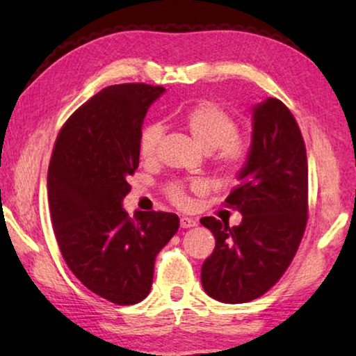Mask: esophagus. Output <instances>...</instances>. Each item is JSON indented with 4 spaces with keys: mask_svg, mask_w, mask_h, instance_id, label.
<instances>
[{
    "mask_svg": "<svg viewBox=\"0 0 356 356\" xmlns=\"http://www.w3.org/2000/svg\"><path fill=\"white\" fill-rule=\"evenodd\" d=\"M195 226H197V221L195 218H190V216H182V218H180V227L188 229Z\"/></svg>",
    "mask_w": 356,
    "mask_h": 356,
    "instance_id": "34e87169",
    "label": "esophagus"
}]
</instances>
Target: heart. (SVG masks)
<instances>
[{
	"mask_svg": "<svg viewBox=\"0 0 356 356\" xmlns=\"http://www.w3.org/2000/svg\"><path fill=\"white\" fill-rule=\"evenodd\" d=\"M185 127L201 149L206 152L215 150V159L222 170H237L246 159V143L237 135V120L213 102H201L191 108L185 118ZM161 136L163 127L160 124H152L143 130L140 136V154L143 159H154ZM166 193L177 206H185L188 202V196L180 184L170 185Z\"/></svg>",
	"mask_w": 356,
	"mask_h": 356,
	"instance_id": "b5f03b06",
	"label": "heart"
}]
</instances>
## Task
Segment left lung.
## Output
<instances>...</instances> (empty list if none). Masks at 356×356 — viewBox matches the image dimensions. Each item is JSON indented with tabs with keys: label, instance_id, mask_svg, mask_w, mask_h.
Returning a JSON list of instances; mask_svg holds the SVG:
<instances>
[{
	"label": "left lung",
	"instance_id": "obj_1",
	"mask_svg": "<svg viewBox=\"0 0 356 356\" xmlns=\"http://www.w3.org/2000/svg\"><path fill=\"white\" fill-rule=\"evenodd\" d=\"M251 144L226 202L242 215L240 225L206 216L201 225L215 250L201 268L209 297L246 303L275 286L303 237L308 216V160L297 120L278 99L251 106Z\"/></svg>",
	"mask_w": 356,
	"mask_h": 356
}]
</instances>
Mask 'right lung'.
I'll use <instances>...</instances> for the list:
<instances>
[{
    "instance_id": "1",
    "label": "right lung",
    "mask_w": 356,
    "mask_h": 356,
    "mask_svg": "<svg viewBox=\"0 0 356 356\" xmlns=\"http://www.w3.org/2000/svg\"><path fill=\"white\" fill-rule=\"evenodd\" d=\"M165 92L144 83L102 89L72 114L48 166V202L65 264L89 291L135 305L152 287L155 257L179 229V216L122 207L140 165L149 106Z\"/></svg>"
}]
</instances>
